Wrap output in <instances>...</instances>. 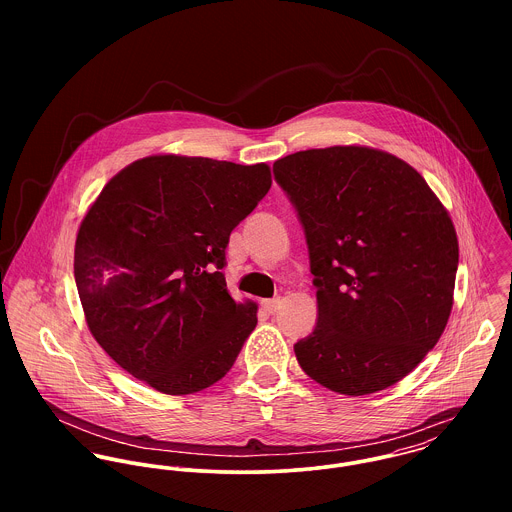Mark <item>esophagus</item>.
I'll list each match as a JSON object with an SVG mask.
<instances>
[{
  "label": "esophagus",
  "instance_id": "obj_1",
  "mask_svg": "<svg viewBox=\"0 0 512 512\" xmlns=\"http://www.w3.org/2000/svg\"><path fill=\"white\" fill-rule=\"evenodd\" d=\"M282 305V299L280 297H274V299H262V307L268 311V313H276Z\"/></svg>",
  "mask_w": 512,
  "mask_h": 512
}]
</instances>
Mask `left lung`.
I'll use <instances>...</instances> for the list:
<instances>
[{
  "label": "left lung",
  "instance_id": "left-lung-1",
  "mask_svg": "<svg viewBox=\"0 0 512 512\" xmlns=\"http://www.w3.org/2000/svg\"><path fill=\"white\" fill-rule=\"evenodd\" d=\"M303 226L317 325L293 345L321 386L384 390L436 347L459 262L453 222L426 179L392 153L307 149L274 163Z\"/></svg>",
  "mask_w": 512,
  "mask_h": 512
}]
</instances>
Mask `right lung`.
I'll return each instance as SVG.
<instances>
[{
    "label": "right lung",
    "instance_id": "add662e5",
    "mask_svg": "<svg viewBox=\"0 0 512 512\" xmlns=\"http://www.w3.org/2000/svg\"><path fill=\"white\" fill-rule=\"evenodd\" d=\"M272 187L266 163L149 155L114 175L80 222L74 280L98 345L171 396L220 380L254 331L222 268L230 232Z\"/></svg>",
    "mask_w": 512,
    "mask_h": 512
}]
</instances>
